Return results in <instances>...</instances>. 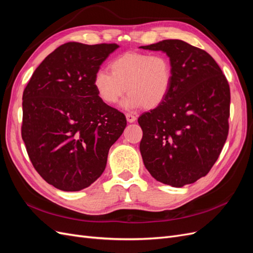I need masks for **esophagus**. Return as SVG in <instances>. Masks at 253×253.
I'll use <instances>...</instances> for the list:
<instances>
[{
	"label": "esophagus",
	"instance_id": "34e87169",
	"mask_svg": "<svg viewBox=\"0 0 253 253\" xmlns=\"http://www.w3.org/2000/svg\"><path fill=\"white\" fill-rule=\"evenodd\" d=\"M126 117L127 122H135V121H136V116H134L133 114L126 113Z\"/></svg>",
	"mask_w": 253,
	"mask_h": 253
}]
</instances>
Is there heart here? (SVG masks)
Here are the masks:
<instances>
[{
	"label": "heart",
	"mask_w": 253,
	"mask_h": 253,
	"mask_svg": "<svg viewBox=\"0 0 253 253\" xmlns=\"http://www.w3.org/2000/svg\"><path fill=\"white\" fill-rule=\"evenodd\" d=\"M109 67L111 73L99 70L93 79L96 94L105 104L117 103L126 90L121 103L125 109H155L172 87V62L162 52H126L112 60Z\"/></svg>",
	"instance_id": "heart-1"
}]
</instances>
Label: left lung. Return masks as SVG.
I'll list each match as a JSON object with an SVG mask.
<instances>
[{
	"mask_svg": "<svg viewBox=\"0 0 253 253\" xmlns=\"http://www.w3.org/2000/svg\"><path fill=\"white\" fill-rule=\"evenodd\" d=\"M140 48L166 52L173 66L167 98L138 118L143 164L156 180L180 188L208 174L223 150L230 87L215 60L185 41L164 40Z\"/></svg>",
	"mask_w": 253,
	"mask_h": 253,
	"instance_id": "1",
	"label": "left lung"
}]
</instances>
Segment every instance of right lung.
Listing matches in <instances>:
<instances>
[{
  "mask_svg": "<svg viewBox=\"0 0 253 253\" xmlns=\"http://www.w3.org/2000/svg\"><path fill=\"white\" fill-rule=\"evenodd\" d=\"M117 44L61 45L36 68L23 93L22 139L36 171L62 191L103 173L126 116L98 98L93 79Z\"/></svg>",
  "mask_w": 253,
  "mask_h": 253,
  "instance_id": "right-lung-1",
  "label": "right lung"
}]
</instances>
